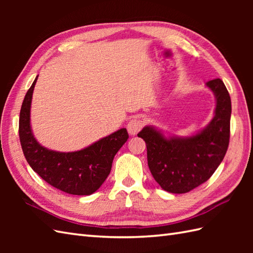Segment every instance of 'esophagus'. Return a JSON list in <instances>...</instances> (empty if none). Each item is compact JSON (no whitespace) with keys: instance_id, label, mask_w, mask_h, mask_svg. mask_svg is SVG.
I'll use <instances>...</instances> for the list:
<instances>
[{"instance_id":"obj_1","label":"esophagus","mask_w":253,"mask_h":253,"mask_svg":"<svg viewBox=\"0 0 253 253\" xmlns=\"http://www.w3.org/2000/svg\"><path fill=\"white\" fill-rule=\"evenodd\" d=\"M142 127H143V122L139 117H135V118H132V120H130L129 123H128L127 130L129 135L135 136L139 131H140Z\"/></svg>"}]
</instances>
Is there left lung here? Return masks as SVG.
Returning a JSON list of instances; mask_svg holds the SVG:
<instances>
[{"label":"left lung","mask_w":253,"mask_h":253,"mask_svg":"<svg viewBox=\"0 0 253 253\" xmlns=\"http://www.w3.org/2000/svg\"><path fill=\"white\" fill-rule=\"evenodd\" d=\"M216 105L214 117L202 130L189 137H166L153 126L138 133L147 144L150 171L162 189L186 193L207 181L226 154L229 143L232 102L221 79L210 80Z\"/></svg>","instance_id":"left-lung-1"}]
</instances>
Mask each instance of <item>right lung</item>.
Wrapping results in <instances>:
<instances>
[{
  "label": "right lung",
  "mask_w": 253,
  "mask_h": 253,
  "mask_svg": "<svg viewBox=\"0 0 253 253\" xmlns=\"http://www.w3.org/2000/svg\"><path fill=\"white\" fill-rule=\"evenodd\" d=\"M38 76L27 91L20 109L19 139L27 162L47 184L69 195L89 196L109 176L113 159L127 141L126 128L74 152L49 150L36 140L30 125L32 93Z\"/></svg>",
  "instance_id": "right-lung-1"
}]
</instances>
